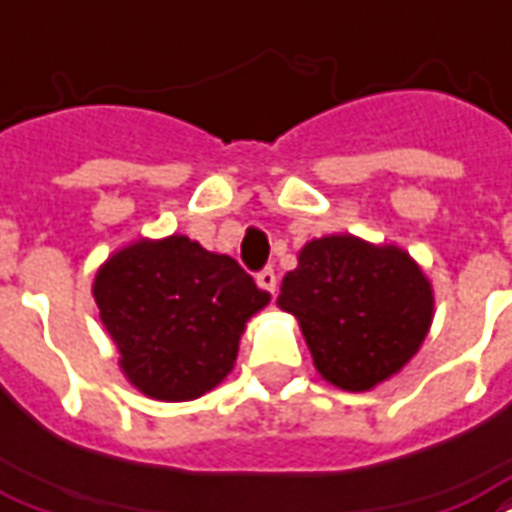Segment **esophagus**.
<instances>
[{"label":"esophagus","mask_w":512,"mask_h":512,"mask_svg":"<svg viewBox=\"0 0 512 512\" xmlns=\"http://www.w3.org/2000/svg\"><path fill=\"white\" fill-rule=\"evenodd\" d=\"M257 287L268 292V295L276 292V273H273V268H265V271L257 273Z\"/></svg>","instance_id":"34e87169"}]
</instances>
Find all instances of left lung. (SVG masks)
<instances>
[{
    "instance_id": "obj_1",
    "label": "left lung",
    "mask_w": 512,
    "mask_h": 512,
    "mask_svg": "<svg viewBox=\"0 0 512 512\" xmlns=\"http://www.w3.org/2000/svg\"><path fill=\"white\" fill-rule=\"evenodd\" d=\"M276 306L298 319L327 384L370 392L416 357L435 317V290L403 247L333 233L303 244Z\"/></svg>"
}]
</instances>
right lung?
Listing matches in <instances>:
<instances>
[{
    "mask_svg": "<svg viewBox=\"0 0 512 512\" xmlns=\"http://www.w3.org/2000/svg\"><path fill=\"white\" fill-rule=\"evenodd\" d=\"M91 292L126 381L163 403L220 386L236 365L247 322L271 300L233 257L182 233L115 249Z\"/></svg>",
    "mask_w": 512,
    "mask_h": 512,
    "instance_id": "1",
    "label": "right lung"
}]
</instances>
